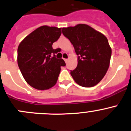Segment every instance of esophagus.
Returning a JSON list of instances; mask_svg holds the SVG:
<instances>
[{
    "label": "esophagus",
    "mask_w": 131,
    "mask_h": 131,
    "mask_svg": "<svg viewBox=\"0 0 131 131\" xmlns=\"http://www.w3.org/2000/svg\"><path fill=\"white\" fill-rule=\"evenodd\" d=\"M64 61H65V63H67V61H68V59H64Z\"/></svg>",
    "instance_id": "esophagus-1"
}]
</instances>
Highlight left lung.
Masks as SVG:
<instances>
[{
	"mask_svg": "<svg viewBox=\"0 0 131 131\" xmlns=\"http://www.w3.org/2000/svg\"><path fill=\"white\" fill-rule=\"evenodd\" d=\"M62 32L78 56L77 67L70 72L75 82L86 88L99 83L110 64L112 51L107 38L86 24L63 27Z\"/></svg>",
	"mask_w": 131,
	"mask_h": 131,
	"instance_id": "obj_1",
	"label": "left lung"
}]
</instances>
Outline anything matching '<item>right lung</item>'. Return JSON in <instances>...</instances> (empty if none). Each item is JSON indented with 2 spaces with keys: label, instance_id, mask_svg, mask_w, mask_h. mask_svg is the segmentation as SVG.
I'll return each instance as SVG.
<instances>
[{
  "label": "right lung",
  "instance_id": "add662e5",
  "mask_svg": "<svg viewBox=\"0 0 131 131\" xmlns=\"http://www.w3.org/2000/svg\"><path fill=\"white\" fill-rule=\"evenodd\" d=\"M61 35V28L43 25L19 44L18 65L24 79L34 88L49 90L56 84L61 67L66 64L63 59L55 58L59 49L52 48Z\"/></svg>",
  "mask_w": 131,
  "mask_h": 131
}]
</instances>
